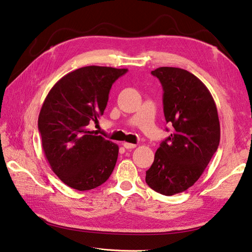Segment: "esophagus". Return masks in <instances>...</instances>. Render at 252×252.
I'll use <instances>...</instances> for the list:
<instances>
[{
	"instance_id": "esophagus-1",
	"label": "esophagus",
	"mask_w": 252,
	"mask_h": 252,
	"mask_svg": "<svg viewBox=\"0 0 252 252\" xmlns=\"http://www.w3.org/2000/svg\"><path fill=\"white\" fill-rule=\"evenodd\" d=\"M123 147H124L125 149H128V150H129V149H135V148L137 147V145H136V144H133V143L124 142V143H123Z\"/></svg>"
}]
</instances>
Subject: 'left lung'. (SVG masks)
Instances as JSON below:
<instances>
[{
  "mask_svg": "<svg viewBox=\"0 0 252 252\" xmlns=\"http://www.w3.org/2000/svg\"><path fill=\"white\" fill-rule=\"evenodd\" d=\"M151 73L163 86L165 120L173 128L155 152L145 182L170 196L191 188L208 166L220 142L219 116L208 88L189 71L160 66Z\"/></svg>",
  "mask_w": 252,
  "mask_h": 252,
  "instance_id": "1",
  "label": "left lung"
}]
</instances>
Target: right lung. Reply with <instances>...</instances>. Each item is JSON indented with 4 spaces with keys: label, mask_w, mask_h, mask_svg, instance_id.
<instances>
[{
    "label": "right lung",
    "mask_w": 252,
    "mask_h": 252,
    "mask_svg": "<svg viewBox=\"0 0 252 252\" xmlns=\"http://www.w3.org/2000/svg\"><path fill=\"white\" fill-rule=\"evenodd\" d=\"M127 69L88 65L72 71L55 84L38 115L42 148L53 171L66 186L93 189L113 171L119 145L88 128L98 123L110 89Z\"/></svg>",
    "instance_id": "obj_1"
}]
</instances>
